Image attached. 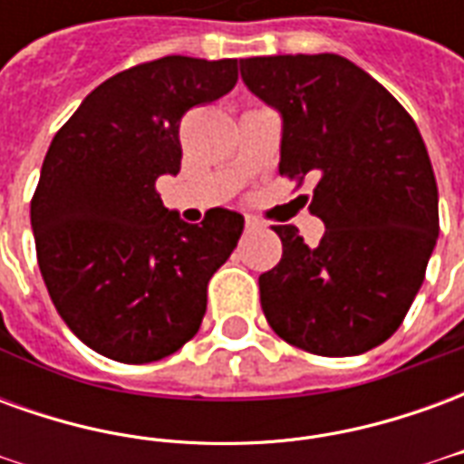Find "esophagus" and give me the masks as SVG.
<instances>
[{"label":"esophagus","mask_w":464,"mask_h":464,"mask_svg":"<svg viewBox=\"0 0 464 464\" xmlns=\"http://www.w3.org/2000/svg\"><path fill=\"white\" fill-rule=\"evenodd\" d=\"M258 228H261V221L253 216H246V231H258Z\"/></svg>","instance_id":"obj_1"}]
</instances>
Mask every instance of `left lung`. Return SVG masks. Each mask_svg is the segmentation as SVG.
<instances>
[{
	"mask_svg": "<svg viewBox=\"0 0 464 464\" xmlns=\"http://www.w3.org/2000/svg\"><path fill=\"white\" fill-rule=\"evenodd\" d=\"M248 92L281 114L278 171L313 173L308 248L273 226L283 256L258 278L266 321L315 355H360L398 331L440 233L438 183L418 126L388 89L338 54L241 59Z\"/></svg>",
	"mask_w": 464,
	"mask_h": 464,
	"instance_id": "1",
	"label": "left lung"
}]
</instances>
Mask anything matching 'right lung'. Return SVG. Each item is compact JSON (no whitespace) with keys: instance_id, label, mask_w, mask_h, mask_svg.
<instances>
[{"instance_id":"right-lung-1","label":"right lung","mask_w":464,"mask_h":464,"mask_svg":"<svg viewBox=\"0 0 464 464\" xmlns=\"http://www.w3.org/2000/svg\"><path fill=\"white\" fill-rule=\"evenodd\" d=\"M236 82V59L133 66L96 86L49 146L32 198L39 271L62 321L99 355L153 362L201 328L243 216L213 208L201 226L181 221L156 179L181 171L183 114Z\"/></svg>"}]
</instances>
